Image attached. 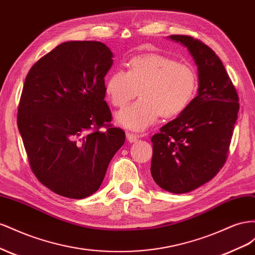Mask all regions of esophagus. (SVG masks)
Instances as JSON below:
<instances>
[{
    "label": "esophagus",
    "instance_id": "obj_1",
    "mask_svg": "<svg viewBox=\"0 0 255 255\" xmlns=\"http://www.w3.org/2000/svg\"><path fill=\"white\" fill-rule=\"evenodd\" d=\"M126 137H127V140H128L130 143H133V142L137 141V139H139V135H136V134H134V133H132V132L127 131V132H126Z\"/></svg>",
    "mask_w": 255,
    "mask_h": 255
}]
</instances>
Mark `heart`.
<instances>
[{
	"mask_svg": "<svg viewBox=\"0 0 255 255\" xmlns=\"http://www.w3.org/2000/svg\"><path fill=\"white\" fill-rule=\"evenodd\" d=\"M126 66V72H112L105 84L107 98L115 108L125 107L139 91L141 98L115 115L116 123L125 128L141 131L160 115L177 116L198 92V72L189 63L161 54H143L131 57Z\"/></svg>",
	"mask_w": 255,
	"mask_h": 255,
	"instance_id": "1",
	"label": "heart"
}]
</instances>
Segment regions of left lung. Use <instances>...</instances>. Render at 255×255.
I'll list each match as a JSON object with an SVG mask.
<instances>
[{"label": "left lung", "mask_w": 255, "mask_h": 255, "mask_svg": "<svg viewBox=\"0 0 255 255\" xmlns=\"http://www.w3.org/2000/svg\"><path fill=\"white\" fill-rule=\"evenodd\" d=\"M170 38L193 56L199 91L178 118L152 135L150 173L160 188L187 193L215 177L227 161L239 98L219 56L204 42L188 35Z\"/></svg>", "instance_id": "8db88e82"}]
</instances>
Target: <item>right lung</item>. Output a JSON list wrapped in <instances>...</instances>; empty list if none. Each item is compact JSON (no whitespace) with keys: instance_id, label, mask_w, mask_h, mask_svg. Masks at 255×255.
I'll return each instance as SVG.
<instances>
[{"instance_id":"obj_1","label":"right lung","mask_w":255,"mask_h":255,"mask_svg":"<svg viewBox=\"0 0 255 255\" xmlns=\"http://www.w3.org/2000/svg\"><path fill=\"white\" fill-rule=\"evenodd\" d=\"M112 56L100 41H66L27 72L18 129L34 175L56 194L83 199L96 192L125 142L105 101Z\"/></svg>"}]
</instances>
